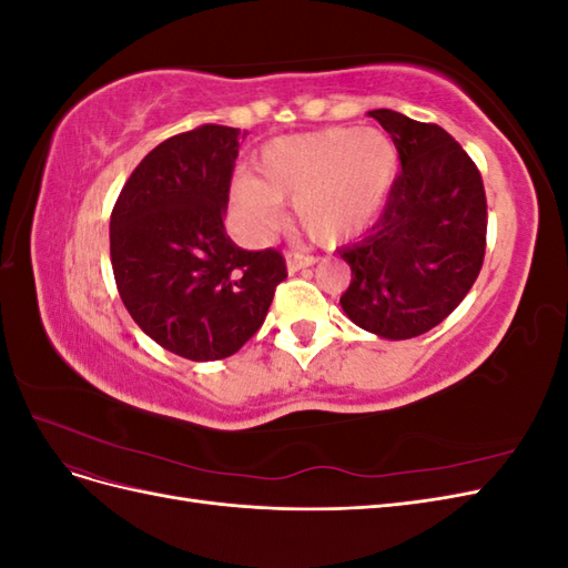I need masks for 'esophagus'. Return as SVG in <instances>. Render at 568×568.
<instances>
[{
	"label": "esophagus",
	"mask_w": 568,
	"mask_h": 568,
	"mask_svg": "<svg viewBox=\"0 0 568 568\" xmlns=\"http://www.w3.org/2000/svg\"><path fill=\"white\" fill-rule=\"evenodd\" d=\"M311 265H315V257L313 255L301 253V251H288L286 253V270H288V274H296V272L311 267Z\"/></svg>",
	"instance_id": "1"
}]
</instances>
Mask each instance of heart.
<instances>
[{
    "label": "heart",
    "instance_id": "obj_1",
    "mask_svg": "<svg viewBox=\"0 0 568 568\" xmlns=\"http://www.w3.org/2000/svg\"><path fill=\"white\" fill-rule=\"evenodd\" d=\"M395 168V146L376 130L291 134L261 149L257 178H239L232 199L255 236L277 230L282 201H294L301 227L315 242L338 244L363 234L382 213Z\"/></svg>",
    "mask_w": 568,
    "mask_h": 568
}]
</instances>
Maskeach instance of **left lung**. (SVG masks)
I'll return each mask as SVG.
<instances>
[{"instance_id":"obj_1","label":"left lung","mask_w":568,"mask_h":568,"mask_svg":"<svg viewBox=\"0 0 568 568\" xmlns=\"http://www.w3.org/2000/svg\"><path fill=\"white\" fill-rule=\"evenodd\" d=\"M400 156L384 213L338 248L351 265L343 313L379 338L434 329L474 286L486 253V192L474 161L438 125L369 111Z\"/></svg>"}]
</instances>
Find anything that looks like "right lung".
Returning a JSON list of instances; mask_svg holds the SVG:
<instances>
[{
	"label": "right lung",
	"mask_w": 568,
	"mask_h": 568,
	"mask_svg": "<svg viewBox=\"0 0 568 568\" xmlns=\"http://www.w3.org/2000/svg\"><path fill=\"white\" fill-rule=\"evenodd\" d=\"M244 136L225 125L170 136L134 168L111 213V265L128 313L194 363L242 348L286 280L282 253L239 248L222 222Z\"/></svg>",
	"instance_id": "1"
}]
</instances>
